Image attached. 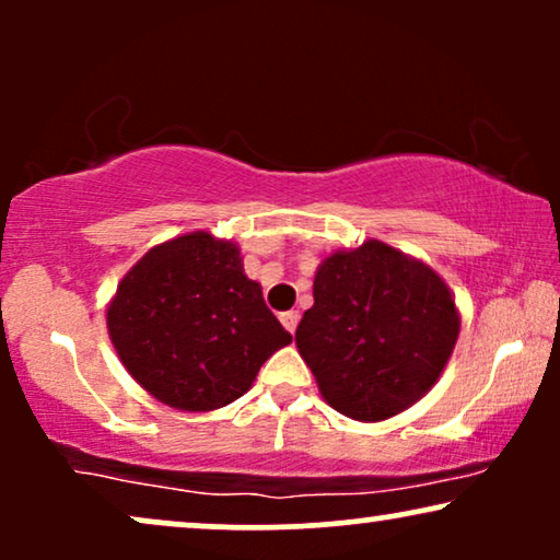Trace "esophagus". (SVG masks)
<instances>
[{
	"instance_id": "obj_1",
	"label": "esophagus",
	"mask_w": 560,
	"mask_h": 560,
	"mask_svg": "<svg viewBox=\"0 0 560 560\" xmlns=\"http://www.w3.org/2000/svg\"><path fill=\"white\" fill-rule=\"evenodd\" d=\"M280 320H282V326H285L290 334H295L298 320H301V313H298V311H285V313H280Z\"/></svg>"
}]
</instances>
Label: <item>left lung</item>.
Instances as JSON below:
<instances>
[{
  "label": "left lung",
  "mask_w": 560,
  "mask_h": 560,
  "mask_svg": "<svg viewBox=\"0 0 560 560\" xmlns=\"http://www.w3.org/2000/svg\"><path fill=\"white\" fill-rule=\"evenodd\" d=\"M458 308L439 272L380 240L336 249L313 278L295 343L341 416L377 423L418 402L454 354Z\"/></svg>",
  "instance_id": "obj_1"
}]
</instances>
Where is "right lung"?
Here are the masks:
<instances>
[{"mask_svg": "<svg viewBox=\"0 0 560 560\" xmlns=\"http://www.w3.org/2000/svg\"><path fill=\"white\" fill-rule=\"evenodd\" d=\"M106 328L137 385L188 412L234 402L293 341L244 275L240 247L209 232L152 247L117 285Z\"/></svg>", "mask_w": 560, "mask_h": 560, "instance_id": "1", "label": "right lung"}]
</instances>
